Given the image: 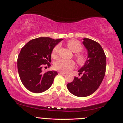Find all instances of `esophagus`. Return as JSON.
<instances>
[{"label": "esophagus", "mask_w": 123, "mask_h": 123, "mask_svg": "<svg viewBox=\"0 0 123 123\" xmlns=\"http://www.w3.org/2000/svg\"><path fill=\"white\" fill-rule=\"evenodd\" d=\"M59 74H65L66 73H65V72H59Z\"/></svg>", "instance_id": "esophagus-1"}]
</instances>
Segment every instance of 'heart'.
<instances>
[{
	"label": "heart",
	"instance_id": "b5f03b06",
	"mask_svg": "<svg viewBox=\"0 0 123 123\" xmlns=\"http://www.w3.org/2000/svg\"><path fill=\"white\" fill-rule=\"evenodd\" d=\"M67 46L70 50L73 53H75V58L77 63L80 65H83L87 61V58L85 55L80 53V52L83 50L81 43L77 40H69L67 43ZM59 45H57L54 48L52 52V56L53 58H56L58 56V54ZM75 66V63L72 60H67L64 59H60L57 60L54 64L55 68L57 70H61L63 72H68Z\"/></svg>",
	"mask_w": 123,
	"mask_h": 123
}]
</instances>
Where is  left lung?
<instances>
[{
	"instance_id": "1",
	"label": "left lung",
	"mask_w": 123,
	"mask_h": 123,
	"mask_svg": "<svg viewBox=\"0 0 123 123\" xmlns=\"http://www.w3.org/2000/svg\"><path fill=\"white\" fill-rule=\"evenodd\" d=\"M83 45L88 51V58L84 66L78 70L80 78L75 77L67 88L73 95L84 97L97 90L105 76L106 57L103 49L96 41L83 38Z\"/></svg>"
}]
</instances>
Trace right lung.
I'll list each match as a JSON object with an SVG mask.
<instances>
[{"label": "right lung", "mask_w": 123, "mask_h": 123, "mask_svg": "<svg viewBox=\"0 0 123 123\" xmlns=\"http://www.w3.org/2000/svg\"><path fill=\"white\" fill-rule=\"evenodd\" d=\"M62 40L38 37L22 48L17 59L18 74L22 83L30 91L41 93L51 87L58 73L51 70L43 73L42 68L46 65L50 67L52 51Z\"/></svg>", "instance_id": "obj_1"}]
</instances>
